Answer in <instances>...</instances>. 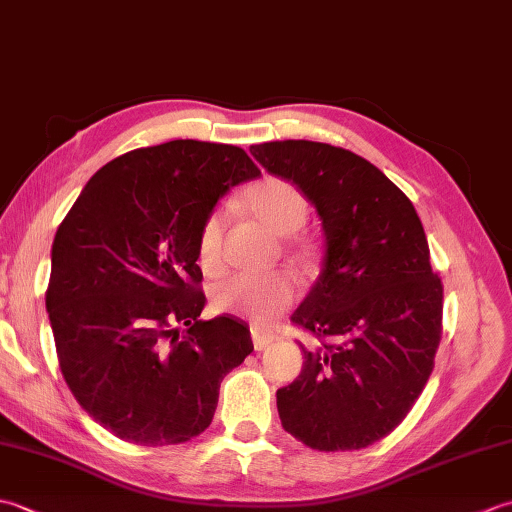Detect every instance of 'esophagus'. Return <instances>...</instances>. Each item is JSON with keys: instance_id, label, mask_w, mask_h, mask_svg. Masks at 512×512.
Here are the masks:
<instances>
[{"instance_id": "1", "label": "esophagus", "mask_w": 512, "mask_h": 512, "mask_svg": "<svg viewBox=\"0 0 512 512\" xmlns=\"http://www.w3.org/2000/svg\"><path fill=\"white\" fill-rule=\"evenodd\" d=\"M250 334H253V345H255L257 352L266 350L270 343L277 341V334L266 332V330H259V328H250Z\"/></svg>"}]
</instances>
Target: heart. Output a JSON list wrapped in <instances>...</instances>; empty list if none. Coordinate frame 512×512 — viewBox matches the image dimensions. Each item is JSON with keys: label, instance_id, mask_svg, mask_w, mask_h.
<instances>
[{"label": "heart", "instance_id": "obj_1", "mask_svg": "<svg viewBox=\"0 0 512 512\" xmlns=\"http://www.w3.org/2000/svg\"><path fill=\"white\" fill-rule=\"evenodd\" d=\"M246 204L259 222L277 235L299 231L308 217V200L295 184L281 178H266L246 195ZM224 213L213 211L198 235V262L204 273L215 275L222 268ZM299 281L288 270L270 273H237L213 288L211 306L220 314H235L257 325H268L277 314L295 303Z\"/></svg>", "mask_w": 512, "mask_h": 512}]
</instances>
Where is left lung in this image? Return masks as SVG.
<instances>
[{
    "label": "left lung",
    "instance_id": "1",
    "mask_svg": "<svg viewBox=\"0 0 512 512\" xmlns=\"http://www.w3.org/2000/svg\"><path fill=\"white\" fill-rule=\"evenodd\" d=\"M273 176L321 217L319 279L292 323L321 345L295 383L277 389L284 429L317 451H356L405 420L433 372L442 281L411 200L372 162L312 140L253 145Z\"/></svg>",
    "mask_w": 512,
    "mask_h": 512
}]
</instances>
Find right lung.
I'll return each mask as SVG.
<instances>
[{
  "instance_id": "add662e5",
  "label": "right lung",
  "mask_w": 512,
  "mask_h": 512,
  "mask_svg": "<svg viewBox=\"0 0 512 512\" xmlns=\"http://www.w3.org/2000/svg\"><path fill=\"white\" fill-rule=\"evenodd\" d=\"M244 149L171 140L107 162L52 242L46 310L61 374L107 431L143 447L209 427L222 378L253 352L235 317L200 321L198 235L239 182Z\"/></svg>"
}]
</instances>
